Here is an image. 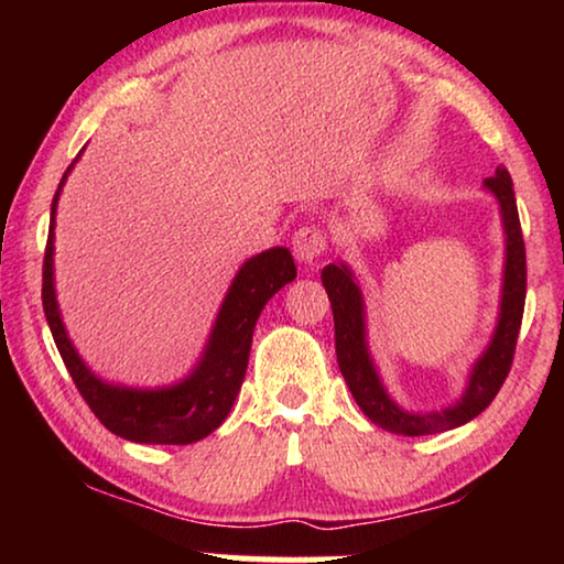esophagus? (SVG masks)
<instances>
[{
    "label": "esophagus",
    "mask_w": 564,
    "mask_h": 564,
    "mask_svg": "<svg viewBox=\"0 0 564 564\" xmlns=\"http://www.w3.org/2000/svg\"><path fill=\"white\" fill-rule=\"evenodd\" d=\"M292 249H295L297 261H305V264L318 261L328 251L326 228L318 226V223H307V226L297 228L295 238H292Z\"/></svg>",
    "instance_id": "obj_1"
}]
</instances>
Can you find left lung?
Returning a JSON list of instances; mask_svg holds the SVG:
<instances>
[{"instance_id": "left-lung-1", "label": "left lung", "mask_w": 564, "mask_h": 564, "mask_svg": "<svg viewBox=\"0 0 564 564\" xmlns=\"http://www.w3.org/2000/svg\"><path fill=\"white\" fill-rule=\"evenodd\" d=\"M485 187L498 197L500 210H503L508 243L503 303H500V321L490 349L475 365L465 395L454 408H446L442 413H408L392 403L375 372L372 361H369L365 346V305H361V292L351 280V272L344 264H328L321 272L323 288H326L330 307H334L338 369H341L354 400H357L367 419L380 429L390 431V434H438V431L457 429L462 423L473 421L475 415H480L492 403V398L498 395L508 372H511L523 318V303H527V249H523L511 174L506 169H498L496 174L485 180Z\"/></svg>"}]
</instances>
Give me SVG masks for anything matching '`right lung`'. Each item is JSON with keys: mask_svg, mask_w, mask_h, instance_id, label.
<instances>
[{"mask_svg": "<svg viewBox=\"0 0 564 564\" xmlns=\"http://www.w3.org/2000/svg\"><path fill=\"white\" fill-rule=\"evenodd\" d=\"M74 166V164H72ZM66 169V174L72 172ZM66 174L51 203V230L43 259V311L53 341L72 380L99 423L112 434L138 444H192L213 434L226 421L230 405L241 390L249 365L251 336L267 300L297 276L288 249H269L253 257L236 274L226 303L215 321L213 338L199 367L187 380L169 390H126L97 380L84 367L61 323L56 292H53V218Z\"/></svg>", "mask_w": 564, "mask_h": 564, "instance_id": "1", "label": "right lung"}]
</instances>
